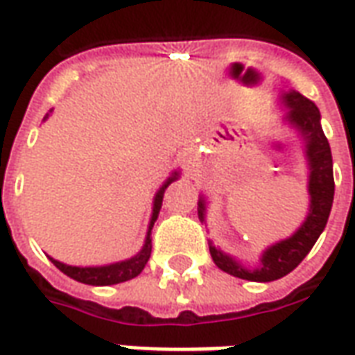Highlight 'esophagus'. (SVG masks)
Here are the masks:
<instances>
[{
    "instance_id": "1",
    "label": "esophagus",
    "mask_w": 355,
    "mask_h": 355,
    "mask_svg": "<svg viewBox=\"0 0 355 355\" xmlns=\"http://www.w3.org/2000/svg\"><path fill=\"white\" fill-rule=\"evenodd\" d=\"M182 166H183V170H193L195 166H198L197 153H193V150H185V153L182 155Z\"/></svg>"
}]
</instances>
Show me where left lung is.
I'll return each instance as SVG.
<instances>
[{
    "label": "left lung",
    "mask_w": 355,
    "mask_h": 355,
    "mask_svg": "<svg viewBox=\"0 0 355 355\" xmlns=\"http://www.w3.org/2000/svg\"><path fill=\"white\" fill-rule=\"evenodd\" d=\"M281 103L288 112L285 120L298 132L304 139V153L308 160V195H310V208L302 225L294 231L291 237L268 246L258 260L256 268H246L235 260L233 256L220 250L210 243V254L214 263L233 277L270 283L275 279L285 277L286 273L302 262L315 245L319 235L323 233L331 214L334 197L333 178V157L331 147L327 141L323 128H321V114L315 103L306 99L302 93L286 89L281 93ZM206 200L198 198V218L205 222Z\"/></svg>",
    "instance_id": "8db88e82"
}]
</instances>
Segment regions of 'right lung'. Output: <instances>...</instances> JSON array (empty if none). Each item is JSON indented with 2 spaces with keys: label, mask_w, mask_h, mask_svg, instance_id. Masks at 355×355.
I'll use <instances>...</instances> for the list:
<instances>
[{
  "label": "right lung",
  "mask_w": 355,
  "mask_h": 355,
  "mask_svg": "<svg viewBox=\"0 0 355 355\" xmlns=\"http://www.w3.org/2000/svg\"><path fill=\"white\" fill-rule=\"evenodd\" d=\"M49 114H45L44 120H47ZM180 178V170H173L172 175L162 183V187L157 191L155 195V200H153V214H150V222L149 230H147V237H145V245L139 252L128 258V260H122V262L109 263V266H93V268H80V266H69V263H62L59 260H55L49 256L51 260L59 270L69 275L70 279H74L78 283H84V285H93V286H107V285H116V283H124V281H130V279L137 277L143 271V268L147 266L150 258V250H153V245H150V230L157 222L158 212L162 208V198H164L166 187L172 182H175Z\"/></svg>",
  "instance_id": "right-lung-1"
}]
</instances>
